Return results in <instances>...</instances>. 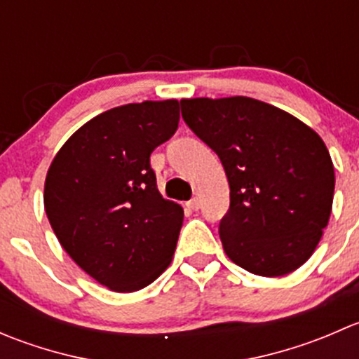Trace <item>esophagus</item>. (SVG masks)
<instances>
[{
	"instance_id": "esophagus-1",
	"label": "esophagus",
	"mask_w": 359,
	"mask_h": 359,
	"mask_svg": "<svg viewBox=\"0 0 359 359\" xmlns=\"http://www.w3.org/2000/svg\"><path fill=\"white\" fill-rule=\"evenodd\" d=\"M187 208L189 210H198L200 208V200L198 198H193L191 201H187Z\"/></svg>"
}]
</instances>
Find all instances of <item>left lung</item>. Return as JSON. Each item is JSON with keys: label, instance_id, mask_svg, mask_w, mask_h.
Here are the masks:
<instances>
[{"label": "left lung", "instance_id": "8db88e82", "mask_svg": "<svg viewBox=\"0 0 359 359\" xmlns=\"http://www.w3.org/2000/svg\"><path fill=\"white\" fill-rule=\"evenodd\" d=\"M182 118L222 161L231 206L226 255L278 278L309 260L328 226L335 172L321 137L290 112L250 99H182Z\"/></svg>", "mask_w": 359, "mask_h": 359}]
</instances>
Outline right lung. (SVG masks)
I'll return each mask as SVG.
<instances>
[{
	"mask_svg": "<svg viewBox=\"0 0 359 359\" xmlns=\"http://www.w3.org/2000/svg\"><path fill=\"white\" fill-rule=\"evenodd\" d=\"M179 100H144L86 121L53 158L45 212L67 255L112 292L147 287L170 266L184 220L149 156L179 126Z\"/></svg>",
	"mask_w": 359,
	"mask_h": 359,
	"instance_id": "add662e5",
	"label": "right lung"
}]
</instances>
